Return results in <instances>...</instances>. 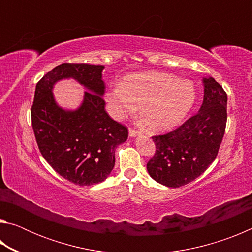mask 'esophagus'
I'll use <instances>...</instances> for the list:
<instances>
[{"mask_svg": "<svg viewBox=\"0 0 252 252\" xmlns=\"http://www.w3.org/2000/svg\"><path fill=\"white\" fill-rule=\"evenodd\" d=\"M136 135H139V132L138 131L132 130V129L129 130V136H131V138H134V136H136Z\"/></svg>", "mask_w": 252, "mask_h": 252, "instance_id": "obj_1", "label": "esophagus"}]
</instances>
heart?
Returning a JSON list of instances; mask_svg holds the SVG:
<instances>
[{
  "mask_svg": "<svg viewBox=\"0 0 252 252\" xmlns=\"http://www.w3.org/2000/svg\"><path fill=\"white\" fill-rule=\"evenodd\" d=\"M110 112L117 120L134 116L148 130L160 132L178 126L193 108L197 99L194 84L164 72H138L123 78L105 93Z\"/></svg>",
  "mask_w": 252,
  "mask_h": 252,
  "instance_id": "1",
  "label": "heart"
}]
</instances>
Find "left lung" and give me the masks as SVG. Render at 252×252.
Masks as SVG:
<instances>
[{"label":"left lung","mask_w":252,"mask_h":252,"mask_svg":"<svg viewBox=\"0 0 252 252\" xmlns=\"http://www.w3.org/2000/svg\"><path fill=\"white\" fill-rule=\"evenodd\" d=\"M201 108L174 131L152 136L156 153L148 162L150 177L169 188L193 181L218 155L227 123V93L213 78L202 79Z\"/></svg>","instance_id":"8db88e82"}]
</instances>
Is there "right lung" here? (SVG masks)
<instances>
[{
    "instance_id": "add662e5",
    "label": "right lung",
    "mask_w": 252,
    "mask_h": 252,
    "mask_svg": "<svg viewBox=\"0 0 252 252\" xmlns=\"http://www.w3.org/2000/svg\"><path fill=\"white\" fill-rule=\"evenodd\" d=\"M103 65L64 63L36 84L31 109L32 126L48 163L79 186L104 181L116 162V148L127 139V129L109 117L103 100ZM73 78L87 89L78 109L61 108L53 95L54 84Z\"/></svg>"
}]
</instances>
